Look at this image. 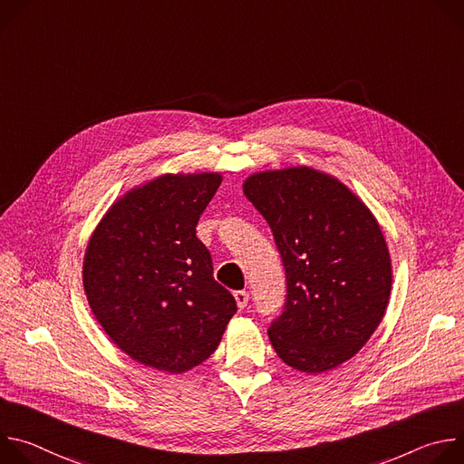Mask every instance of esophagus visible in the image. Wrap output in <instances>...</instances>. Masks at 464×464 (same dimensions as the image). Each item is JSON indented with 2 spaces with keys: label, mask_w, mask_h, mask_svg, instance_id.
<instances>
[{
  "label": "esophagus",
  "mask_w": 464,
  "mask_h": 464,
  "mask_svg": "<svg viewBox=\"0 0 464 464\" xmlns=\"http://www.w3.org/2000/svg\"><path fill=\"white\" fill-rule=\"evenodd\" d=\"M235 301H237V306L242 310L247 306V301H249V294L246 290H238L235 292Z\"/></svg>",
  "instance_id": "1"
}]
</instances>
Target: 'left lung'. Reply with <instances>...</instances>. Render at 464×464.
Here are the masks:
<instances>
[{"label": "left lung", "instance_id": "left-lung-1", "mask_svg": "<svg viewBox=\"0 0 464 464\" xmlns=\"http://www.w3.org/2000/svg\"><path fill=\"white\" fill-rule=\"evenodd\" d=\"M242 188L286 272V304L268 328L277 356L308 374L336 369L389 304L391 255L374 215L338 178L304 165L255 172Z\"/></svg>", "mask_w": 464, "mask_h": 464}]
</instances>
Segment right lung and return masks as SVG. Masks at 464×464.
Instances as JSON below:
<instances>
[{
    "mask_svg": "<svg viewBox=\"0 0 464 464\" xmlns=\"http://www.w3.org/2000/svg\"><path fill=\"white\" fill-rule=\"evenodd\" d=\"M220 183L218 172L158 176L122 194L90 237L82 264L90 308L138 363L172 374L200 365L237 312L196 237Z\"/></svg>",
    "mask_w": 464,
    "mask_h": 464,
    "instance_id": "obj_1",
    "label": "right lung"
}]
</instances>
